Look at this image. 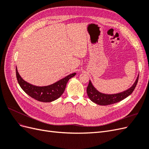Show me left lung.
Instances as JSON below:
<instances>
[{
    "mask_svg": "<svg viewBox=\"0 0 149 149\" xmlns=\"http://www.w3.org/2000/svg\"><path fill=\"white\" fill-rule=\"evenodd\" d=\"M138 80L139 76H137L136 82L134 83L132 87H130L129 89L126 90V91L124 92L115 94H106L99 92L93 86L91 81H89L88 86L87 87L88 96L90 100L94 103L97 104L101 106L110 105L112 104H114L123 100L124 99L129 96L130 94H131L136 87Z\"/></svg>",
    "mask_w": 149,
    "mask_h": 149,
    "instance_id": "8db88e82",
    "label": "left lung"
}]
</instances>
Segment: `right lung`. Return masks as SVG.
<instances>
[{
    "mask_svg": "<svg viewBox=\"0 0 149 149\" xmlns=\"http://www.w3.org/2000/svg\"><path fill=\"white\" fill-rule=\"evenodd\" d=\"M76 73L71 74L60 79L55 83L47 86H36L26 82L19 74L16 67V76L20 86L24 91L35 100L40 102H49L57 100L64 93L68 80L75 76Z\"/></svg>",
    "mask_w": 149,
    "mask_h": 149,
    "instance_id": "right-lung-1",
    "label": "right lung"
}]
</instances>
